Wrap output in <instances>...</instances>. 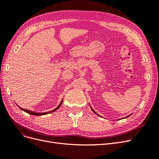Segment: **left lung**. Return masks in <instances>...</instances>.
<instances>
[{
	"mask_svg": "<svg viewBox=\"0 0 159 159\" xmlns=\"http://www.w3.org/2000/svg\"><path fill=\"white\" fill-rule=\"evenodd\" d=\"M91 110H92V111H93V112H94V113H95V114H96V115H98V116H99V115H98V113H96V112H95V111H94V110H93V109H92V108H91ZM129 116H130V115H128V116H127V117H125V118H127V117H129Z\"/></svg>",
	"mask_w": 159,
	"mask_h": 159,
	"instance_id": "1",
	"label": "left lung"
}]
</instances>
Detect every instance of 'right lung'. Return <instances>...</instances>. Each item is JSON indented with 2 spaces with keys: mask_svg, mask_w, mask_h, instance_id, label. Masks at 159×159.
Returning <instances> with one entry per match:
<instances>
[{
  "mask_svg": "<svg viewBox=\"0 0 159 159\" xmlns=\"http://www.w3.org/2000/svg\"><path fill=\"white\" fill-rule=\"evenodd\" d=\"M62 101H63V100H61V103H60V105H59L58 106H57V107H56L55 109H54V110L51 111H49V112H46V113H35V112L31 111H29V110H27V109H22V108H21V107H19V108H20V109H22V111H25V112H26V113H29V114H30V115H36V116H38V115H46V114H48V113H52V112L55 111L56 110L58 109H59V107L61 106V103H62Z\"/></svg>",
  "mask_w": 159,
  "mask_h": 159,
  "instance_id": "right-lung-1",
  "label": "right lung"
}]
</instances>
